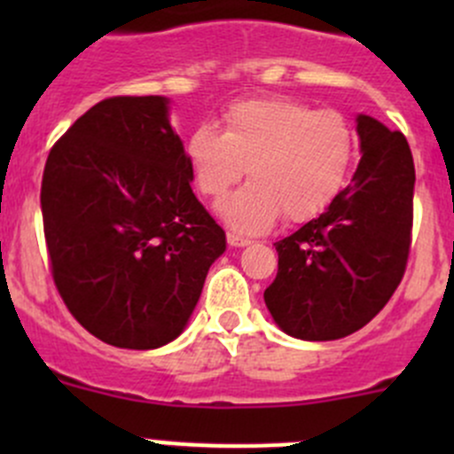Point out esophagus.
Here are the masks:
<instances>
[{"label": "esophagus", "instance_id": "34e87169", "mask_svg": "<svg viewBox=\"0 0 454 454\" xmlns=\"http://www.w3.org/2000/svg\"><path fill=\"white\" fill-rule=\"evenodd\" d=\"M226 239H228V246H232V248H244V246H250V239L235 235V232H228Z\"/></svg>", "mask_w": 454, "mask_h": 454}]
</instances>
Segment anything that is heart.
Returning <instances> with one entry per match:
<instances>
[{"instance_id":"heart-1","label":"heart","mask_w":454,"mask_h":454,"mask_svg":"<svg viewBox=\"0 0 454 454\" xmlns=\"http://www.w3.org/2000/svg\"><path fill=\"white\" fill-rule=\"evenodd\" d=\"M356 129L340 112L292 98H250L226 112V131L200 125L186 160L206 198H222L241 177L250 184L217 206L237 232L268 231L278 217L308 222L345 186L356 160Z\"/></svg>"}]
</instances>
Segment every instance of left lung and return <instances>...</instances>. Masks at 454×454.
<instances>
[{
	"mask_svg": "<svg viewBox=\"0 0 454 454\" xmlns=\"http://www.w3.org/2000/svg\"><path fill=\"white\" fill-rule=\"evenodd\" d=\"M358 168L318 217L277 241L263 292L274 323L301 340H338L369 323L400 286L411 250L415 167L409 142L358 114Z\"/></svg>",
	"mask_w": 454,
	"mask_h": 454,
	"instance_id": "1",
	"label": "left lung"
}]
</instances>
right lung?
<instances>
[{
  "label": "right lung",
  "instance_id": "add662e5",
  "mask_svg": "<svg viewBox=\"0 0 454 454\" xmlns=\"http://www.w3.org/2000/svg\"><path fill=\"white\" fill-rule=\"evenodd\" d=\"M191 182L164 96L100 100L50 151L41 213L54 286L98 340L158 349L184 332L226 250Z\"/></svg>",
  "mask_w": 454,
  "mask_h": 454
}]
</instances>
